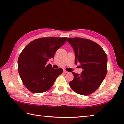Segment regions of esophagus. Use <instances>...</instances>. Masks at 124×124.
I'll list each match as a JSON object with an SVG mask.
<instances>
[{"mask_svg":"<svg viewBox=\"0 0 124 124\" xmlns=\"http://www.w3.org/2000/svg\"><path fill=\"white\" fill-rule=\"evenodd\" d=\"M69 72H67V71H63V73H65V74H67V73H68Z\"/></svg>","mask_w":124,"mask_h":124,"instance_id":"obj_1","label":"esophagus"}]
</instances>
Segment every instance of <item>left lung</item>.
I'll return each instance as SVG.
<instances>
[{"mask_svg": "<svg viewBox=\"0 0 124 124\" xmlns=\"http://www.w3.org/2000/svg\"><path fill=\"white\" fill-rule=\"evenodd\" d=\"M75 52V64L80 63V74L72 72L73 80L69 82L72 90L87 96L96 91L104 79L107 71V57L103 49L95 42L81 38H68Z\"/></svg>", "mask_w": 124, "mask_h": 124, "instance_id": "left-lung-1", "label": "left lung"}]
</instances>
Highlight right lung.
Listing matches in <instances>:
<instances>
[{
    "instance_id": "right-lung-1",
    "label": "right lung",
    "mask_w": 124,
    "mask_h": 124,
    "mask_svg": "<svg viewBox=\"0 0 124 124\" xmlns=\"http://www.w3.org/2000/svg\"><path fill=\"white\" fill-rule=\"evenodd\" d=\"M67 38H42L29 43L20 54L18 72L24 85L33 93L49 90L56 78L63 72L61 68L53 69L46 65Z\"/></svg>"
}]
</instances>
